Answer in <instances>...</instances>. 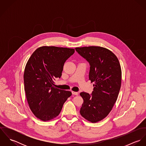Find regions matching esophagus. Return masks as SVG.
<instances>
[{"label": "esophagus", "instance_id": "1", "mask_svg": "<svg viewBox=\"0 0 146 146\" xmlns=\"http://www.w3.org/2000/svg\"><path fill=\"white\" fill-rule=\"evenodd\" d=\"M72 94H74V95H76V96H78V94H79L78 92H74V91H72Z\"/></svg>", "mask_w": 146, "mask_h": 146}]
</instances>
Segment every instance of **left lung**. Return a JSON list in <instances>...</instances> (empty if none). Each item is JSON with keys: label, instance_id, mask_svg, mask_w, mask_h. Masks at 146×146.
<instances>
[{"label": "left lung", "instance_id": "obj_1", "mask_svg": "<svg viewBox=\"0 0 146 146\" xmlns=\"http://www.w3.org/2000/svg\"><path fill=\"white\" fill-rule=\"evenodd\" d=\"M77 52L90 64L89 80L94 83L91 95L82 92L84 102L80 113L91 123L104 119L116 102L121 84L118 58L109 49L98 46L78 47Z\"/></svg>", "mask_w": 146, "mask_h": 146}]
</instances>
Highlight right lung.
Segmentation results:
<instances>
[{
  "label": "right lung",
  "mask_w": 146,
  "mask_h": 146,
  "mask_svg": "<svg viewBox=\"0 0 146 146\" xmlns=\"http://www.w3.org/2000/svg\"><path fill=\"white\" fill-rule=\"evenodd\" d=\"M75 49L54 46L36 49L26 64L23 80L26 97L33 114L43 121L51 120L60 113L72 93L54 86L60 78L66 61Z\"/></svg>",
  "instance_id": "1"
}]
</instances>
